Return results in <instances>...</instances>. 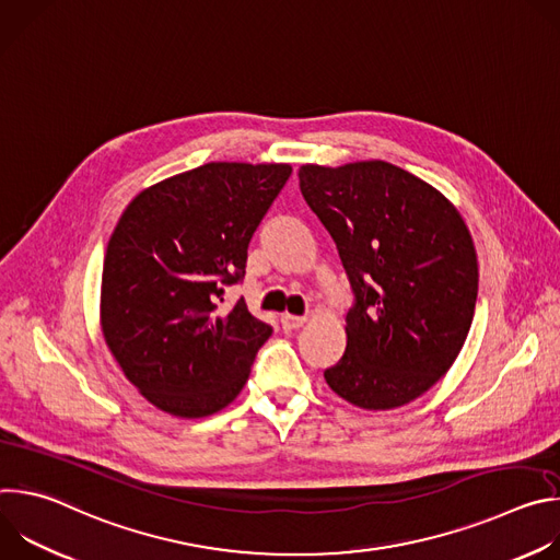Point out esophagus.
I'll return each mask as SVG.
<instances>
[{
	"label": "esophagus",
	"mask_w": 560,
	"mask_h": 560,
	"mask_svg": "<svg viewBox=\"0 0 560 560\" xmlns=\"http://www.w3.org/2000/svg\"><path fill=\"white\" fill-rule=\"evenodd\" d=\"M307 322L305 316H294V314H281V326H283V330H296V328H301L303 324Z\"/></svg>",
	"instance_id": "esophagus-1"
}]
</instances>
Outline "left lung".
I'll use <instances>...</instances> for the list:
<instances>
[{"mask_svg": "<svg viewBox=\"0 0 560 560\" xmlns=\"http://www.w3.org/2000/svg\"><path fill=\"white\" fill-rule=\"evenodd\" d=\"M299 188L335 238L354 294L328 385L363 410L415 401L450 370L474 318L478 266L463 217L387 162L307 164Z\"/></svg>", "mask_w": 560, "mask_h": 560, "instance_id": "obj_1", "label": "left lung"}]
</instances>
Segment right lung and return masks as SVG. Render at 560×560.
Wrapping results in <instances>:
<instances>
[{"mask_svg":"<svg viewBox=\"0 0 560 560\" xmlns=\"http://www.w3.org/2000/svg\"><path fill=\"white\" fill-rule=\"evenodd\" d=\"M288 164L212 162L139 192L104 257L102 330L128 381L182 419L223 410L242 392L272 328L238 299L248 244L285 186Z\"/></svg>","mask_w":560,"mask_h":560,"instance_id":"right-lung-1","label":"right lung"}]
</instances>
